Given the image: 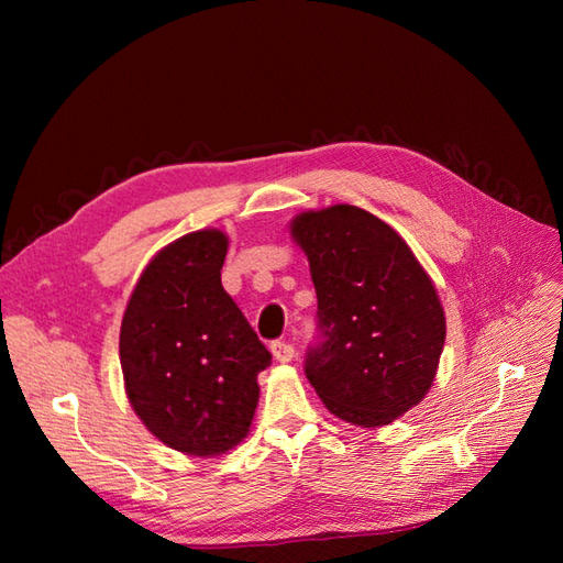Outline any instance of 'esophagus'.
<instances>
[{"label":"esophagus","mask_w":563,"mask_h":563,"mask_svg":"<svg viewBox=\"0 0 563 563\" xmlns=\"http://www.w3.org/2000/svg\"><path fill=\"white\" fill-rule=\"evenodd\" d=\"M272 354H275V360L282 364H288L296 356V350L291 343H286V340H275V343L269 345Z\"/></svg>","instance_id":"obj_1"}]
</instances>
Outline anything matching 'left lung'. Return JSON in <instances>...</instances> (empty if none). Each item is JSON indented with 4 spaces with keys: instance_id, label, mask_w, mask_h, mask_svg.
I'll return each mask as SVG.
<instances>
[{
    "instance_id": "8db88e82",
    "label": "left lung",
    "mask_w": 563,
    "mask_h": 563,
    "mask_svg": "<svg viewBox=\"0 0 563 563\" xmlns=\"http://www.w3.org/2000/svg\"><path fill=\"white\" fill-rule=\"evenodd\" d=\"M291 236L317 291L319 343L305 376L340 420L389 424L428 395L444 350L430 275L395 230L350 203L296 216Z\"/></svg>"
}]
</instances>
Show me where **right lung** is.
I'll use <instances>...</instances> for the list:
<instances>
[{
	"label": "right lung",
	"mask_w": 563,
	"mask_h": 563,
	"mask_svg": "<svg viewBox=\"0 0 563 563\" xmlns=\"http://www.w3.org/2000/svg\"><path fill=\"white\" fill-rule=\"evenodd\" d=\"M228 234L197 230L164 246L135 284L119 331L126 397L166 446L220 455L249 434L258 373L272 362L220 284Z\"/></svg>",
	"instance_id": "add662e5"
}]
</instances>
